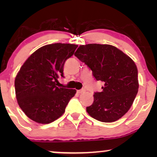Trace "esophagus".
<instances>
[{"instance_id": "34e87169", "label": "esophagus", "mask_w": 157, "mask_h": 157, "mask_svg": "<svg viewBox=\"0 0 157 157\" xmlns=\"http://www.w3.org/2000/svg\"><path fill=\"white\" fill-rule=\"evenodd\" d=\"M84 91H85L84 89H81V90H78V91H77V93L81 94V93H83V92H84Z\"/></svg>"}]
</instances>
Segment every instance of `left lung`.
<instances>
[{
  "mask_svg": "<svg viewBox=\"0 0 157 157\" xmlns=\"http://www.w3.org/2000/svg\"><path fill=\"white\" fill-rule=\"evenodd\" d=\"M74 56L91 68L96 80L104 83L103 91L94 93L93 104L86 107L88 113L107 123L121 119L138 93V70L134 61L109 44L81 45Z\"/></svg>",
  "mask_w": 157,
  "mask_h": 157,
  "instance_id": "obj_1",
  "label": "left lung"
}]
</instances>
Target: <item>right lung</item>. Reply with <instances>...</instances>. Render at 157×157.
Instances as JSON below:
<instances>
[{"mask_svg":"<svg viewBox=\"0 0 157 157\" xmlns=\"http://www.w3.org/2000/svg\"><path fill=\"white\" fill-rule=\"evenodd\" d=\"M78 45L48 44L40 47L24 62L15 78L17 101L29 119L38 124L56 121L65 112L75 89L57 86L63 66Z\"/></svg>","mask_w":157,"mask_h":157,"instance_id":"right-lung-1","label":"right lung"}]
</instances>
